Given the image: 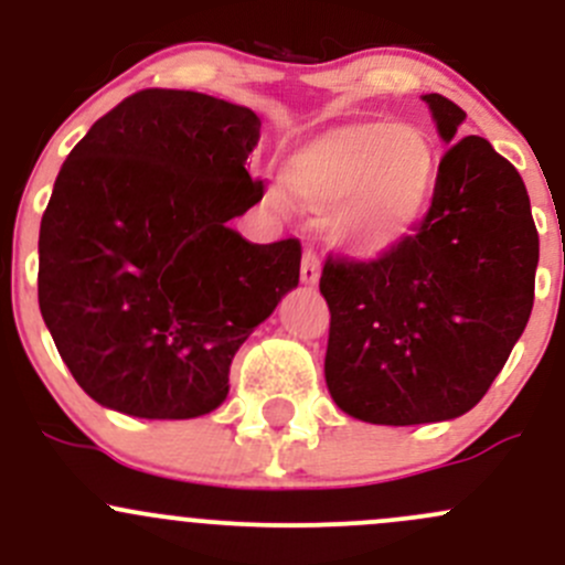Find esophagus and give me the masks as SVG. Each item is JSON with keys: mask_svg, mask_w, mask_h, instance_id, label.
I'll use <instances>...</instances> for the list:
<instances>
[{"mask_svg": "<svg viewBox=\"0 0 565 565\" xmlns=\"http://www.w3.org/2000/svg\"><path fill=\"white\" fill-rule=\"evenodd\" d=\"M300 278H303V284L319 281V256L311 248L303 250V267H300Z\"/></svg>", "mask_w": 565, "mask_h": 565, "instance_id": "1", "label": "esophagus"}]
</instances>
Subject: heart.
Returning <instances> with one entry per match:
<instances>
[{
	"instance_id": "obj_1",
	"label": "heart",
	"mask_w": 565,
	"mask_h": 565,
	"mask_svg": "<svg viewBox=\"0 0 565 565\" xmlns=\"http://www.w3.org/2000/svg\"><path fill=\"white\" fill-rule=\"evenodd\" d=\"M437 172L435 139L420 125L350 122L303 141L284 163V182L303 204L335 207V246L374 259L418 230Z\"/></svg>"
}]
</instances>
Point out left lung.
I'll return each instance as SVG.
<instances>
[{"instance_id": "8db88e82", "label": "left lung", "mask_w": 565, "mask_h": 565, "mask_svg": "<svg viewBox=\"0 0 565 565\" xmlns=\"http://www.w3.org/2000/svg\"><path fill=\"white\" fill-rule=\"evenodd\" d=\"M457 139L465 111L424 95ZM539 232L520 172L481 136L440 158L418 230L391 254L324 259V383L347 415L413 426L465 415L509 361L533 309Z\"/></svg>"}]
</instances>
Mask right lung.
I'll return each instance as SVG.
<instances>
[{
	"instance_id": "add662e5",
	"label": "right lung",
	"mask_w": 565,
	"mask_h": 565,
	"mask_svg": "<svg viewBox=\"0 0 565 565\" xmlns=\"http://www.w3.org/2000/svg\"><path fill=\"white\" fill-rule=\"evenodd\" d=\"M246 106L141 89L89 128L40 221L38 300L84 393L136 418H196L243 341L300 281V241L230 226L265 193Z\"/></svg>"
}]
</instances>
